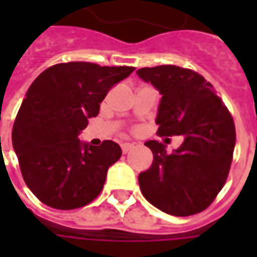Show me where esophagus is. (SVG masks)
I'll use <instances>...</instances> for the list:
<instances>
[{"label":"esophagus","mask_w":257,"mask_h":257,"mask_svg":"<svg viewBox=\"0 0 257 257\" xmlns=\"http://www.w3.org/2000/svg\"><path fill=\"white\" fill-rule=\"evenodd\" d=\"M134 147H135L134 143H122V145H121V149H122L123 154H126V153H128L129 150H132Z\"/></svg>","instance_id":"34e87169"}]
</instances>
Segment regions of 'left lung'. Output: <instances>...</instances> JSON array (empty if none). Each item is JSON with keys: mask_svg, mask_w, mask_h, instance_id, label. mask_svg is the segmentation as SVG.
I'll return each instance as SVG.
<instances>
[{"mask_svg": "<svg viewBox=\"0 0 257 257\" xmlns=\"http://www.w3.org/2000/svg\"><path fill=\"white\" fill-rule=\"evenodd\" d=\"M138 75L162 95L156 122L158 136L183 135L178 150L149 140L154 156L139 175L145 198L165 213L190 216L205 210L226 183L235 146V126L213 85L190 68L164 64Z\"/></svg>", "mask_w": 257, "mask_h": 257, "instance_id": "obj_1", "label": "left lung"}]
</instances>
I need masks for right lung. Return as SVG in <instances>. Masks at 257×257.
Instances as JSON below:
<instances>
[{
	"mask_svg": "<svg viewBox=\"0 0 257 257\" xmlns=\"http://www.w3.org/2000/svg\"><path fill=\"white\" fill-rule=\"evenodd\" d=\"M134 70L68 62L47 68L30 85L15 119L12 145L27 187L41 202L75 209L100 194L108 168L122 151L111 140L82 145L78 135L99 114L107 92Z\"/></svg>",
	"mask_w": 257,
	"mask_h": 257,
	"instance_id": "obj_1",
	"label": "right lung"
}]
</instances>
